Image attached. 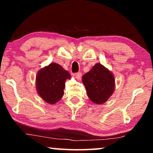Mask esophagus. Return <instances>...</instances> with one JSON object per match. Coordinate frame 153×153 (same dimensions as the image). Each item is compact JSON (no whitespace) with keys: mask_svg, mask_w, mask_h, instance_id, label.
<instances>
[{"mask_svg":"<svg viewBox=\"0 0 153 153\" xmlns=\"http://www.w3.org/2000/svg\"><path fill=\"white\" fill-rule=\"evenodd\" d=\"M74 76H75V77H76V79H80L82 75H81V72H77V73H76V74H74Z\"/></svg>","mask_w":153,"mask_h":153,"instance_id":"esophagus-1","label":"esophagus"}]
</instances>
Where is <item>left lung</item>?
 Wrapping results in <instances>:
<instances>
[{"label": "left lung", "mask_w": 153, "mask_h": 153, "mask_svg": "<svg viewBox=\"0 0 153 153\" xmlns=\"http://www.w3.org/2000/svg\"><path fill=\"white\" fill-rule=\"evenodd\" d=\"M88 97L96 104H104L115 89V79L112 72L100 63H97L82 77Z\"/></svg>", "instance_id": "obj_1"}]
</instances>
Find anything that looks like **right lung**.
<instances>
[{
	"instance_id": "right-lung-1",
	"label": "right lung",
	"mask_w": 153,
	"mask_h": 153,
	"mask_svg": "<svg viewBox=\"0 0 153 153\" xmlns=\"http://www.w3.org/2000/svg\"><path fill=\"white\" fill-rule=\"evenodd\" d=\"M71 78L70 74L56 62L42 68L36 76L38 95L48 104H54L64 95L65 83Z\"/></svg>"
}]
</instances>
